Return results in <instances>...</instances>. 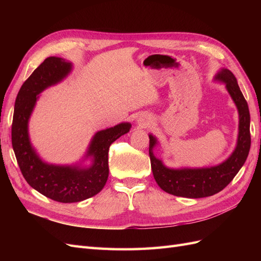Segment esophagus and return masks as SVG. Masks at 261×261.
Segmentation results:
<instances>
[{
	"label": "esophagus",
	"mask_w": 261,
	"mask_h": 261,
	"mask_svg": "<svg viewBox=\"0 0 261 261\" xmlns=\"http://www.w3.org/2000/svg\"><path fill=\"white\" fill-rule=\"evenodd\" d=\"M139 124H141L143 126H147V125H149V123H150V120H148V118H139Z\"/></svg>",
	"instance_id": "obj_1"
}]
</instances>
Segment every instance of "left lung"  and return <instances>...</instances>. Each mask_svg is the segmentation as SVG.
Returning a JSON list of instances; mask_svg holds the SVG:
<instances>
[{
  "label": "left lung",
  "mask_w": 261,
  "mask_h": 261,
  "mask_svg": "<svg viewBox=\"0 0 261 261\" xmlns=\"http://www.w3.org/2000/svg\"><path fill=\"white\" fill-rule=\"evenodd\" d=\"M216 78L226 84V89L239 109L240 132L238 146L232 155L217 167L172 170L165 168L162 162L153 155L152 148L156 140L152 135H149V156L153 177L160 188L171 195L186 198H202L215 195L231 183L247 159L251 141L249 130L250 115L247 101L245 100L231 70L223 68Z\"/></svg>",
  "instance_id": "obj_1"
}]
</instances>
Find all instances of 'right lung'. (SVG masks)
Listing matches in <instances>:
<instances>
[{"label": "right lung", "instance_id": "obj_1", "mask_svg": "<svg viewBox=\"0 0 261 261\" xmlns=\"http://www.w3.org/2000/svg\"><path fill=\"white\" fill-rule=\"evenodd\" d=\"M70 67V63L61 58L45 59L22 84L15 101L12 124V145L22 176L40 194L64 203L83 201L102 191L109 176L110 146L130 128L129 123H122L98 132L87 152L93 159L90 168L58 167L39 159L28 137L29 116L38 94L62 81Z\"/></svg>", "mask_w": 261, "mask_h": 261}]
</instances>
